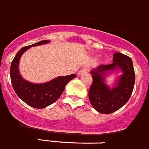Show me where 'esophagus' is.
Listing matches in <instances>:
<instances>
[{"instance_id": "1", "label": "esophagus", "mask_w": 149, "mask_h": 149, "mask_svg": "<svg viewBox=\"0 0 149 149\" xmlns=\"http://www.w3.org/2000/svg\"><path fill=\"white\" fill-rule=\"evenodd\" d=\"M88 72H89V68H84L83 69L81 70V71L78 72V75L81 76L82 74H84L88 73Z\"/></svg>"}]
</instances>
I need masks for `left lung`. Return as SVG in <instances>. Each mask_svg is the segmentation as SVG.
<instances>
[{"instance_id":"8db88e82","label":"left lung","mask_w":149,"mask_h":149,"mask_svg":"<svg viewBox=\"0 0 149 149\" xmlns=\"http://www.w3.org/2000/svg\"><path fill=\"white\" fill-rule=\"evenodd\" d=\"M115 70H120L122 74L118 78L116 87L109 88L105 84L104 77L109 71ZM90 73L93 83L89 90V99L98 112L111 114L127 102L135 84V72L130 57L114 53L111 64L100 65Z\"/></svg>"}]
</instances>
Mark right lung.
Instances as JSON below:
<instances>
[{
    "mask_svg": "<svg viewBox=\"0 0 149 149\" xmlns=\"http://www.w3.org/2000/svg\"><path fill=\"white\" fill-rule=\"evenodd\" d=\"M44 40L22 48L16 53L10 66V79L13 90L24 102L35 109H44L54 103L63 93L66 84L76 77L75 74L59 76L44 84H34L22 78L19 71V63L22 55L31 47L49 43Z\"/></svg>",
    "mask_w": 149,
    "mask_h": 149,
    "instance_id": "right-lung-1",
    "label": "right lung"
}]
</instances>
